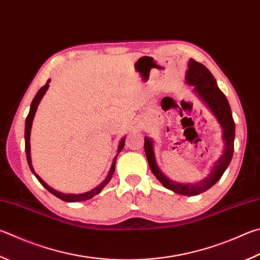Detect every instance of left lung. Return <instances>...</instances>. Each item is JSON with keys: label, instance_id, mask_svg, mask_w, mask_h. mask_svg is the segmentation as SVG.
<instances>
[{"label": "left lung", "instance_id": "8db88e82", "mask_svg": "<svg viewBox=\"0 0 260 260\" xmlns=\"http://www.w3.org/2000/svg\"><path fill=\"white\" fill-rule=\"evenodd\" d=\"M187 67L188 69L185 76L186 83L194 86L196 93L208 106L212 114L215 115L217 120H218L221 128H223V141L225 144L223 154L215 162L209 175L205 179L194 184H181L171 181L160 171L157 161H155L153 142L152 140L146 138V136L144 138V151L151 171H152L154 176L158 178V181L165 187L168 188V190H172L173 192L178 193V194L197 196L204 191H207L214 184L218 182L219 178L223 176L226 168L229 167L234 150L235 125L228 99H226L224 93L217 86L216 79L209 70L207 69L206 66L198 62L194 59H190Z\"/></svg>", "mask_w": 260, "mask_h": 260}]
</instances>
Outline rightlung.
Returning a JSON list of instances; mask_svg holds the SVG:
<instances>
[{"label":"right lung","instance_id":"right-lung-1","mask_svg":"<svg viewBox=\"0 0 260 260\" xmlns=\"http://www.w3.org/2000/svg\"><path fill=\"white\" fill-rule=\"evenodd\" d=\"M49 83H50V79L48 82H46V84L44 85L43 87L40 88V91L36 93V95L34 98V100H32L31 105H30V110H29V114H28L27 118H26V126H25V150H26V155H27V161H28V165H29V168L31 173L34 174V175L36 176V178L39 179L40 183L43 185L46 190H48L49 192H51L52 194L55 196L56 198H59V199L63 200V201H67V202H76V201H84V200H88L91 199V198H93L94 196L99 194V193L101 192V190L103 187H105L108 183L110 182V179L112 177V175H114L115 173V167H116V160H117V155L118 153L120 152L121 149L124 148L125 145V138L122 139L120 141L119 143V146H118V153L116 157L114 158V161H112V165H111V168H110V172L109 174H108L107 178L103 181L100 185H98L96 187H94L93 190L88 191V192H85V193H82V194H64V193H61L59 191L54 190V188H52L51 186H49L48 184H46L43 179H42L37 174L35 173L34 168H32V165H31V158H30V143H29V140H30V129H31V125H32V119H34V116H35V112L37 110V107H39V103L41 102L42 98L44 96V94L46 92V89L49 88Z\"/></svg>","mask_w":260,"mask_h":260}]
</instances>
